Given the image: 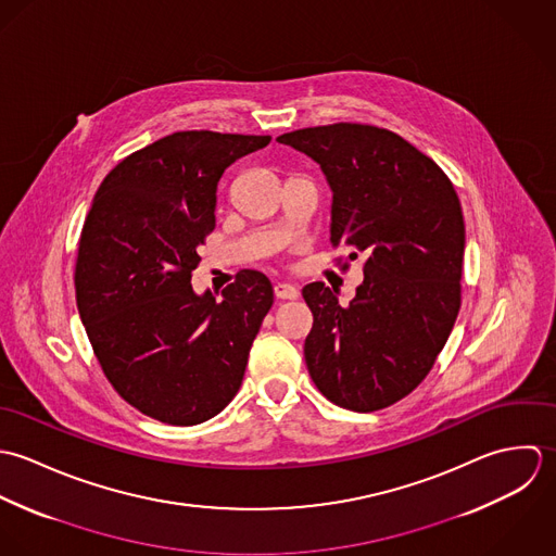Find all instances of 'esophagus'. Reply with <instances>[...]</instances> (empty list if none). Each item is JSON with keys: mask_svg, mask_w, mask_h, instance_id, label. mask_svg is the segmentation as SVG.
<instances>
[{"mask_svg": "<svg viewBox=\"0 0 556 556\" xmlns=\"http://www.w3.org/2000/svg\"><path fill=\"white\" fill-rule=\"evenodd\" d=\"M299 288L294 283H286V281H277L275 283V296L283 299V301H294L299 299Z\"/></svg>", "mask_w": 556, "mask_h": 556, "instance_id": "obj_1", "label": "esophagus"}]
</instances>
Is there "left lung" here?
<instances>
[{
  "instance_id": "left-lung-1",
  "label": "left lung",
  "mask_w": 556,
  "mask_h": 556,
  "mask_svg": "<svg viewBox=\"0 0 556 556\" xmlns=\"http://www.w3.org/2000/svg\"><path fill=\"white\" fill-rule=\"evenodd\" d=\"M316 161L333 191L331 244L365 255L363 283L339 305L303 288L314 314L305 363L333 404L371 413L406 397L432 369L459 312L464 217L443 169L400 135L329 124L277 137Z\"/></svg>"
}]
</instances>
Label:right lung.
I'll use <instances>...</instances> for the list:
<instances>
[{
    "label": "right lung",
    "instance_id": "right-lung-1",
    "mask_svg": "<svg viewBox=\"0 0 556 556\" xmlns=\"http://www.w3.org/2000/svg\"><path fill=\"white\" fill-rule=\"evenodd\" d=\"M270 135L172 132L119 161L79 240L77 307L113 389L139 413L198 426L240 389L273 286L240 270L217 299L191 273L215 229L223 172Z\"/></svg>",
    "mask_w": 556,
    "mask_h": 556
}]
</instances>
